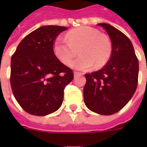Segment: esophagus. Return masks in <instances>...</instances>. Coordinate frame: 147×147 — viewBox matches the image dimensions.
Segmentation results:
<instances>
[{
  "instance_id": "1",
  "label": "esophagus",
  "mask_w": 147,
  "mask_h": 147,
  "mask_svg": "<svg viewBox=\"0 0 147 147\" xmlns=\"http://www.w3.org/2000/svg\"><path fill=\"white\" fill-rule=\"evenodd\" d=\"M80 75H81V74L79 73V72H76H76H74V77H75V78L78 76H80Z\"/></svg>"
}]
</instances>
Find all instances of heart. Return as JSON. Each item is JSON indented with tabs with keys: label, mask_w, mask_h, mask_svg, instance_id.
Returning a JSON list of instances; mask_svg holds the SVG:
<instances>
[{
	"label": "heart",
	"mask_w": 147,
	"mask_h": 147,
	"mask_svg": "<svg viewBox=\"0 0 147 147\" xmlns=\"http://www.w3.org/2000/svg\"><path fill=\"white\" fill-rule=\"evenodd\" d=\"M67 38L58 36L53 43L55 56L65 65L70 64L78 53L80 56L71 62V67L78 71H87L93 67L101 68L112 54L109 37L89 26L77 27L67 32Z\"/></svg>",
	"instance_id": "obj_1"
}]
</instances>
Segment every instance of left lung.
<instances>
[{"label": "left lung", "mask_w": 147, "mask_h": 147, "mask_svg": "<svg viewBox=\"0 0 147 147\" xmlns=\"http://www.w3.org/2000/svg\"><path fill=\"white\" fill-rule=\"evenodd\" d=\"M112 42V54L102 69L86 74L84 102L90 110L101 115L119 112L136 92L139 76V60L130 39L107 24H98Z\"/></svg>", "instance_id": "8db88e82"}]
</instances>
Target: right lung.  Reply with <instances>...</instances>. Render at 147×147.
I'll use <instances>...</instances> for the list:
<instances>
[{
	"label": "right lung",
	"mask_w": 147,
	"mask_h": 147,
	"mask_svg": "<svg viewBox=\"0 0 147 147\" xmlns=\"http://www.w3.org/2000/svg\"><path fill=\"white\" fill-rule=\"evenodd\" d=\"M67 28L42 26L25 37L11 60L10 83L17 102L28 113L45 116L61 107L72 70L55 56L53 43Z\"/></svg>",
	"instance_id": "obj_1"
}]
</instances>
